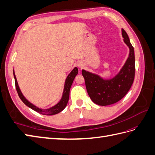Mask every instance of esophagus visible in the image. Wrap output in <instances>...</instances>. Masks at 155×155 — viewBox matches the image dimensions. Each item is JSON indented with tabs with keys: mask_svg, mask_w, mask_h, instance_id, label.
I'll list each match as a JSON object with an SVG mask.
<instances>
[{
	"mask_svg": "<svg viewBox=\"0 0 155 155\" xmlns=\"http://www.w3.org/2000/svg\"><path fill=\"white\" fill-rule=\"evenodd\" d=\"M78 65V67L80 68H83V66H84V64H83L82 62H78L77 64Z\"/></svg>",
	"mask_w": 155,
	"mask_h": 155,
	"instance_id": "1",
	"label": "esophagus"
}]
</instances>
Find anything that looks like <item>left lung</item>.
Wrapping results in <instances>:
<instances>
[{"mask_svg":"<svg viewBox=\"0 0 155 155\" xmlns=\"http://www.w3.org/2000/svg\"><path fill=\"white\" fill-rule=\"evenodd\" d=\"M123 41L129 48V54L118 73L110 78L82 70L87 91L94 103L108 106L121 100L130 90L135 76V54L126 32L122 29Z\"/></svg>","mask_w":155,"mask_h":155,"instance_id":"obj_1","label":"left lung"}]
</instances>
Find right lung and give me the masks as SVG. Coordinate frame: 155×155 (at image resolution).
I'll list each match as a JSON object with an SVG mask.
<instances>
[{
    "mask_svg": "<svg viewBox=\"0 0 155 155\" xmlns=\"http://www.w3.org/2000/svg\"><path fill=\"white\" fill-rule=\"evenodd\" d=\"M13 74H14V80H15V85H16V88L18 95H19V97H20V99L26 105V106L30 108H31L32 110L39 112V114H43V115H53V114H58V113L62 111L67 106L68 102L69 97H70V87H71V85H72V83L74 80V78L78 74V68L75 67L74 68L70 71V73L68 74V75L67 78H66L61 99L60 100V101L57 104L54 105L53 107H50V108H47V109H42L41 108L37 107V106H35V104H33V103H31V102H29L27 99H26V98L24 96L23 94H22L21 90L20 89V87H19V85H18L16 75H15L14 70H13Z\"/></svg>",
    "mask_w": 155,
    "mask_h": 155,
    "instance_id": "right-lung-1",
    "label": "right lung"
}]
</instances>
